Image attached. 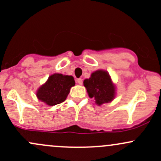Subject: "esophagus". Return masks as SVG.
Listing matches in <instances>:
<instances>
[{"label": "esophagus", "mask_w": 161, "mask_h": 161, "mask_svg": "<svg viewBox=\"0 0 161 161\" xmlns=\"http://www.w3.org/2000/svg\"><path fill=\"white\" fill-rule=\"evenodd\" d=\"M77 82L79 84V85H82V82H82V79H77Z\"/></svg>", "instance_id": "esophagus-1"}]
</instances>
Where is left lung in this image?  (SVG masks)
<instances>
[{"instance_id":"1","label":"left lung","mask_w":161,"mask_h":161,"mask_svg":"<svg viewBox=\"0 0 161 161\" xmlns=\"http://www.w3.org/2000/svg\"><path fill=\"white\" fill-rule=\"evenodd\" d=\"M83 83L89 97L94 98L99 106L110 102L114 98L115 86L109 73L106 71H96L89 79L84 80Z\"/></svg>"}]
</instances>
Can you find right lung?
Masks as SVG:
<instances>
[{
    "instance_id": "obj_1",
    "label": "right lung",
    "mask_w": 161,
    "mask_h": 161,
    "mask_svg": "<svg viewBox=\"0 0 161 161\" xmlns=\"http://www.w3.org/2000/svg\"><path fill=\"white\" fill-rule=\"evenodd\" d=\"M75 84L72 76L53 74L38 89L37 97L48 106H55L65 100L70 92L71 87L75 86Z\"/></svg>"
}]
</instances>
